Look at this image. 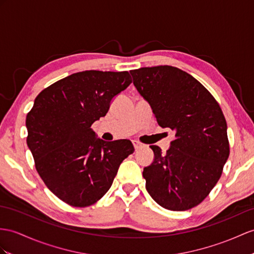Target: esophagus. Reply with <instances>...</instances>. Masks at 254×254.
Returning <instances> with one entry per match:
<instances>
[{
	"instance_id": "esophagus-1",
	"label": "esophagus",
	"mask_w": 254,
	"mask_h": 254,
	"mask_svg": "<svg viewBox=\"0 0 254 254\" xmlns=\"http://www.w3.org/2000/svg\"><path fill=\"white\" fill-rule=\"evenodd\" d=\"M132 144L134 146V150H138V148H140L142 146V144L138 141H132Z\"/></svg>"
}]
</instances>
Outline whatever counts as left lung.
Listing matches in <instances>:
<instances>
[{
    "instance_id": "left-lung-1",
    "label": "left lung",
    "mask_w": 254,
    "mask_h": 254,
    "mask_svg": "<svg viewBox=\"0 0 254 254\" xmlns=\"http://www.w3.org/2000/svg\"><path fill=\"white\" fill-rule=\"evenodd\" d=\"M130 74L158 125L176 132L166 154L151 145L154 160L143 169L147 193L172 211L199 205L219 181L230 155L219 103L198 80L176 66L140 67Z\"/></svg>"
}]
</instances>
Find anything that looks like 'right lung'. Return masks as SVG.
<instances>
[{
	"label": "right lung",
	"mask_w": 254,
	"mask_h": 254,
	"mask_svg": "<svg viewBox=\"0 0 254 254\" xmlns=\"http://www.w3.org/2000/svg\"><path fill=\"white\" fill-rule=\"evenodd\" d=\"M130 83L127 71L73 73L42 90L27 115V144L36 170L46 187L73 207L100 199L134 151L129 140L103 141L91 129Z\"/></svg>",
	"instance_id": "obj_1"
}]
</instances>
